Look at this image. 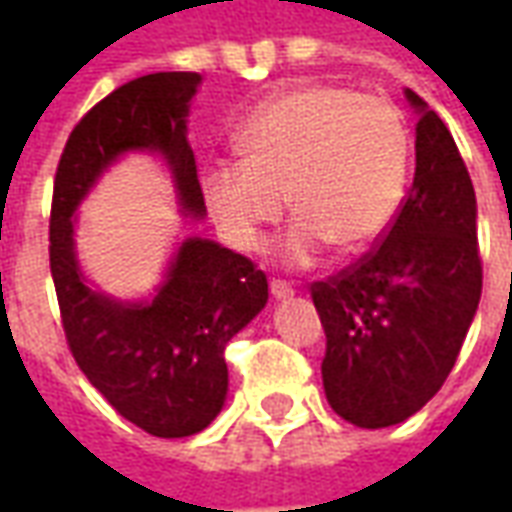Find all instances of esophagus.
<instances>
[{"label":"esophagus","instance_id":"34e87169","mask_svg":"<svg viewBox=\"0 0 512 512\" xmlns=\"http://www.w3.org/2000/svg\"><path fill=\"white\" fill-rule=\"evenodd\" d=\"M293 293H296V290L290 288L288 282H282V279H274V282H271V296L277 301L293 299Z\"/></svg>","mask_w":512,"mask_h":512}]
</instances>
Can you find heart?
I'll return each instance as SVG.
<instances>
[{"mask_svg": "<svg viewBox=\"0 0 512 512\" xmlns=\"http://www.w3.org/2000/svg\"><path fill=\"white\" fill-rule=\"evenodd\" d=\"M241 164L202 175V197L238 252H257L282 219H299L282 255L310 266L329 244L365 252L403 205L411 136L400 109L378 95L307 84L260 106L235 134Z\"/></svg>", "mask_w": 512, "mask_h": 512, "instance_id": "heart-1", "label": "heart"}]
</instances>
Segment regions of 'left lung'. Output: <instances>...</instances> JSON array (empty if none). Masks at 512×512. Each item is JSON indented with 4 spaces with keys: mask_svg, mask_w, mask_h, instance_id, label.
Wrapping results in <instances>:
<instances>
[{
    "mask_svg": "<svg viewBox=\"0 0 512 512\" xmlns=\"http://www.w3.org/2000/svg\"><path fill=\"white\" fill-rule=\"evenodd\" d=\"M417 169L381 244L312 301L326 332L323 389L356 428H389L436 395L483 290L477 200L450 128L417 93Z\"/></svg>",
    "mask_w": 512,
    "mask_h": 512,
    "instance_id": "8db88e82",
    "label": "left lung"
}]
</instances>
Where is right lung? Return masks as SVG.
Masks as SVG:
<instances>
[{"label":"right lung","mask_w":512,"mask_h":512,"mask_svg":"<svg viewBox=\"0 0 512 512\" xmlns=\"http://www.w3.org/2000/svg\"><path fill=\"white\" fill-rule=\"evenodd\" d=\"M200 82V73H147L98 101L65 142L51 197L49 260L68 348L117 414L158 439L194 436L222 411L224 348L266 307L268 279L249 257L186 238L153 299L117 301L87 285L73 213L117 158L147 150L167 161L180 211L205 216L186 139Z\"/></svg>","instance_id":"right-lung-1"}]
</instances>
